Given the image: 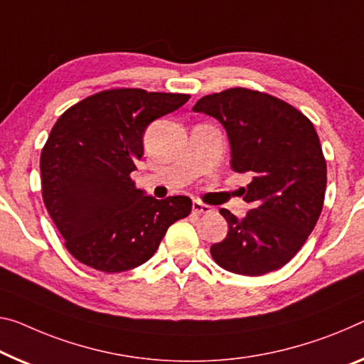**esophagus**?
Wrapping results in <instances>:
<instances>
[{
	"label": "esophagus",
	"instance_id": "1",
	"mask_svg": "<svg viewBox=\"0 0 364 364\" xmlns=\"http://www.w3.org/2000/svg\"><path fill=\"white\" fill-rule=\"evenodd\" d=\"M192 211L195 215H208V213H211V211H213V208H211V206H208V205L201 203V201H193Z\"/></svg>",
	"mask_w": 364,
	"mask_h": 364
}]
</instances>
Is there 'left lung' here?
Listing matches in <instances>:
<instances>
[{"label":"left lung","mask_w":364,"mask_h":364,"mask_svg":"<svg viewBox=\"0 0 364 364\" xmlns=\"http://www.w3.org/2000/svg\"><path fill=\"white\" fill-rule=\"evenodd\" d=\"M193 112L225 127L231 169L250 176L242 193L252 210L240 220L220 210L229 229L211 257L237 275L278 270L303 247L322 211L327 166L314 125L284 100L245 87L201 97Z\"/></svg>","instance_id":"1"}]
</instances>
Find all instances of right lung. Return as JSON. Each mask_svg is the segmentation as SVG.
<instances>
[{"label": "right lung", "mask_w": 364, "mask_h": 364, "mask_svg": "<svg viewBox=\"0 0 364 364\" xmlns=\"http://www.w3.org/2000/svg\"><path fill=\"white\" fill-rule=\"evenodd\" d=\"M187 94L110 89L89 96L53 125L41 156L42 197L70 254L100 272L149 260L172 223L188 216L183 195L156 200L130 178L151 122Z\"/></svg>", "instance_id": "right-lung-1"}]
</instances>
